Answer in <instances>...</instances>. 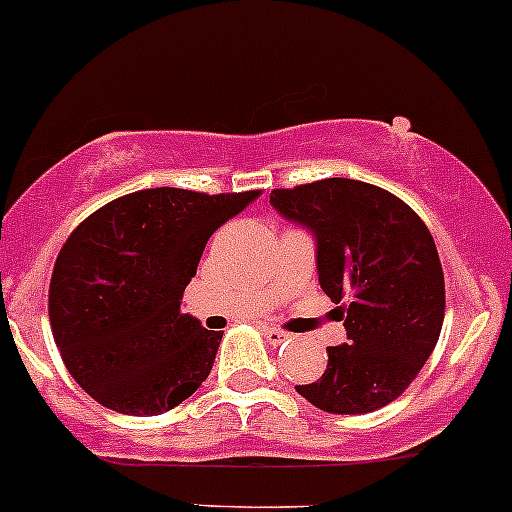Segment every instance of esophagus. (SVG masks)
Returning a JSON list of instances; mask_svg holds the SVG:
<instances>
[{
	"instance_id": "esophagus-1",
	"label": "esophagus",
	"mask_w": 512,
	"mask_h": 512,
	"mask_svg": "<svg viewBox=\"0 0 512 512\" xmlns=\"http://www.w3.org/2000/svg\"><path fill=\"white\" fill-rule=\"evenodd\" d=\"M262 335H265L269 345H279V342L291 338L289 333H284V330H279V328H272V325H262Z\"/></svg>"
}]
</instances>
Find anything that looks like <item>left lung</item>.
<instances>
[{
    "label": "left lung",
    "instance_id": "obj_1",
    "mask_svg": "<svg viewBox=\"0 0 512 512\" xmlns=\"http://www.w3.org/2000/svg\"><path fill=\"white\" fill-rule=\"evenodd\" d=\"M316 238L320 289L340 306L347 342L328 367L296 386L325 413L357 415L401 396L435 350L445 320V274L428 226L374 184L330 177L269 196Z\"/></svg>",
    "mask_w": 512,
    "mask_h": 512
}]
</instances>
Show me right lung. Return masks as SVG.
I'll list each match as a JSON object with an SVG mask.
<instances>
[{
    "instance_id": "right-lung-1",
    "label": "right lung",
    "mask_w": 512,
    "mask_h": 512,
    "mask_svg": "<svg viewBox=\"0 0 512 512\" xmlns=\"http://www.w3.org/2000/svg\"><path fill=\"white\" fill-rule=\"evenodd\" d=\"M257 196L145 189L72 230L48 313L67 372L94 401L160 415L204 384L223 333L182 313V294L211 235Z\"/></svg>"
}]
</instances>
